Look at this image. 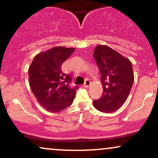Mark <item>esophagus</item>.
<instances>
[{
    "label": "esophagus",
    "mask_w": 158,
    "mask_h": 158,
    "mask_svg": "<svg viewBox=\"0 0 158 158\" xmlns=\"http://www.w3.org/2000/svg\"><path fill=\"white\" fill-rule=\"evenodd\" d=\"M90 85V81L89 80H86L85 81V84H84V85H83V86H84L85 88H88Z\"/></svg>",
    "instance_id": "esophagus-1"
}]
</instances>
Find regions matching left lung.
I'll use <instances>...</instances> for the list:
<instances>
[{
    "instance_id": "obj_1",
    "label": "left lung",
    "mask_w": 158,
    "mask_h": 158,
    "mask_svg": "<svg viewBox=\"0 0 158 158\" xmlns=\"http://www.w3.org/2000/svg\"><path fill=\"white\" fill-rule=\"evenodd\" d=\"M94 57L101 74L102 97L93 102L98 110L112 113L126 102L134 82L132 64L119 52L105 45H98Z\"/></svg>"
}]
</instances>
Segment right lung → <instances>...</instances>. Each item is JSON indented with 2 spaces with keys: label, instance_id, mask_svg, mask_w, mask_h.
Masks as SVG:
<instances>
[{
  "label": "right lung",
  "instance_id": "1",
  "mask_svg": "<svg viewBox=\"0 0 158 158\" xmlns=\"http://www.w3.org/2000/svg\"><path fill=\"white\" fill-rule=\"evenodd\" d=\"M75 51L74 48L56 47L34 58L28 70L29 83L39 104L48 111L57 113L73 102L78 87L61 71V64Z\"/></svg>",
  "mask_w": 158,
  "mask_h": 158
}]
</instances>
